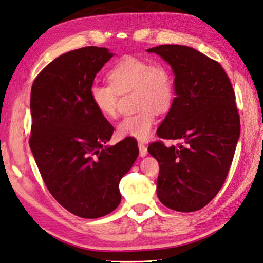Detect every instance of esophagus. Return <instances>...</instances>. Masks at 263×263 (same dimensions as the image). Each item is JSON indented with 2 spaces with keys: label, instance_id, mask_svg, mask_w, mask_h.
Instances as JSON below:
<instances>
[{
  "label": "esophagus",
  "instance_id": "esophagus-1",
  "mask_svg": "<svg viewBox=\"0 0 263 263\" xmlns=\"http://www.w3.org/2000/svg\"><path fill=\"white\" fill-rule=\"evenodd\" d=\"M138 148H140V156L145 157L147 155V147L143 143H138Z\"/></svg>",
  "mask_w": 263,
  "mask_h": 263
}]
</instances>
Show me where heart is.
Returning <instances> with one entry per match:
<instances>
[{
  "instance_id": "1",
  "label": "heart",
  "mask_w": 263,
  "mask_h": 263,
  "mask_svg": "<svg viewBox=\"0 0 263 263\" xmlns=\"http://www.w3.org/2000/svg\"><path fill=\"white\" fill-rule=\"evenodd\" d=\"M111 86L93 83L89 90L92 105L107 119L118 115V93L135 90V103L140 108L118 123L120 138L145 141L151 136L157 112L171 107L174 97V82L170 70L160 63H153L134 56L121 58L107 74Z\"/></svg>"
}]
</instances>
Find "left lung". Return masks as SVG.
<instances>
[{"label":"left lung","mask_w":263,"mask_h":263,"mask_svg":"<svg viewBox=\"0 0 263 263\" xmlns=\"http://www.w3.org/2000/svg\"><path fill=\"white\" fill-rule=\"evenodd\" d=\"M146 51L159 54L175 77L176 97L157 135L181 142L147 147L159 162L157 196L173 211L195 212L220 191L234 159L240 135L234 89L220 64L196 49L165 44Z\"/></svg>","instance_id":"1"}]
</instances>
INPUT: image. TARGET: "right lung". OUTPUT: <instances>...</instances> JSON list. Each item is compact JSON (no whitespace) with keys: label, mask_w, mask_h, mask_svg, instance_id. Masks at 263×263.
<instances>
[{"label":"right lung","mask_w":263,"mask_h":263,"mask_svg":"<svg viewBox=\"0 0 263 263\" xmlns=\"http://www.w3.org/2000/svg\"><path fill=\"white\" fill-rule=\"evenodd\" d=\"M113 56L98 47L63 53L32 86L29 146L40 174L54 199L83 219L117 209L119 183L138 156L134 138L105 145L115 128L89 95L96 74Z\"/></svg>","instance_id":"obj_1"}]
</instances>
